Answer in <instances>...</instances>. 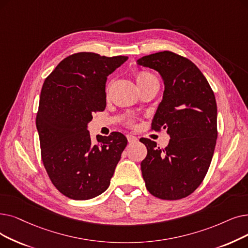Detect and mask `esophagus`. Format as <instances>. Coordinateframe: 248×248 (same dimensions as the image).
Listing matches in <instances>:
<instances>
[{
    "label": "esophagus",
    "instance_id": "obj_1",
    "mask_svg": "<svg viewBox=\"0 0 248 248\" xmlns=\"http://www.w3.org/2000/svg\"><path fill=\"white\" fill-rule=\"evenodd\" d=\"M126 138H127V141H128V143H131V144L136 143V142L138 141V138H137V137H135V136H133V135H127V136H126Z\"/></svg>",
    "mask_w": 248,
    "mask_h": 248
}]
</instances>
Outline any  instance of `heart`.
<instances>
[{
	"instance_id": "obj_1",
	"label": "heart",
	"mask_w": 248,
	"mask_h": 248,
	"mask_svg": "<svg viewBox=\"0 0 248 248\" xmlns=\"http://www.w3.org/2000/svg\"><path fill=\"white\" fill-rule=\"evenodd\" d=\"M153 77H154V76H153L152 74L147 73V72H140V73H138V74L136 75V79H137V83H138V84H141V83L147 81L148 79L153 78Z\"/></svg>"
}]
</instances>
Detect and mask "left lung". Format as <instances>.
Returning <instances> with one entry per match:
<instances>
[{"label":"left lung","instance_id":"1","mask_svg":"<svg viewBox=\"0 0 248 248\" xmlns=\"http://www.w3.org/2000/svg\"><path fill=\"white\" fill-rule=\"evenodd\" d=\"M137 64L155 70L163 80L152 128L166 130L170 137L165 149L140 140L148 150L141 163L146 187L162 200L186 198L202 184L214 155L218 136L214 92L196 64L174 52L152 53Z\"/></svg>","mask_w":248,"mask_h":248}]
</instances>
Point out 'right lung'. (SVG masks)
Instances as JSON below:
<instances>
[{
    "mask_svg": "<svg viewBox=\"0 0 248 248\" xmlns=\"http://www.w3.org/2000/svg\"><path fill=\"white\" fill-rule=\"evenodd\" d=\"M79 52L63 59L46 79L36 127L41 158L51 182L73 200H90L110 185L127 140L121 133L97 136L92 144L88 124L106 106L108 75L127 60Z\"/></svg>",
    "mask_w": 248,
    "mask_h": 248,
    "instance_id": "add662e5",
    "label": "right lung"
}]
</instances>
